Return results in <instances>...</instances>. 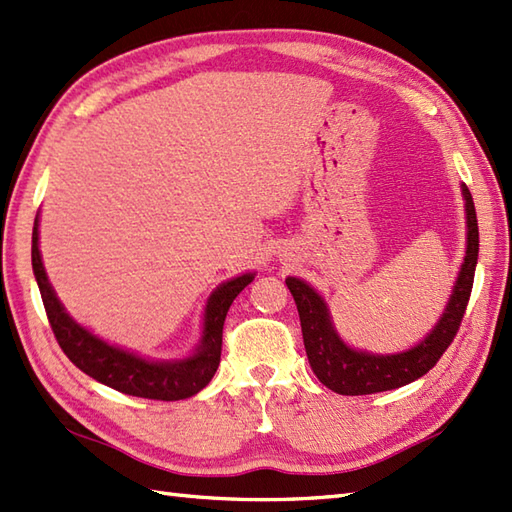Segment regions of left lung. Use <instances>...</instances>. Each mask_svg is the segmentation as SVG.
Masks as SVG:
<instances>
[{
	"label": "left lung",
	"mask_w": 512,
	"mask_h": 512,
	"mask_svg": "<svg viewBox=\"0 0 512 512\" xmlns=\"http://www.w3.org/2000/svg\"><path fill=\"white\" fill-rule=\"evenodd\" d=\"M462 195L466 200V228H469L466 231L464 264L436 328L427 334V339L407 352L383 356L352 350L336 334L330 310L319 292L297 277L286 279V286L292 292V297H295L299 310L303 345H306L310 367L325 387L343 396H365L376 394V391L396 389L427 374L440 361V356L447 352V347L453 343L455 334L460 330L466 303H469L471 297L477 250H480L475 204L466 184H462Z\"/></svg>",
	"instance_id": "1"
}]
</instances>
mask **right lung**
I'll list each match as a JSON object with an SVG mask.
<instances>
[{"label":"right lung","mask_w":512,"mask_h":512,"mask_svg":"<svg viewBox=\"0 0 512 512\" xmlns=\"http://www.w3.org/2000/svg\"><path fill=\"white\" fill-rule=\"evenodd\" d=\"M32 273H35L37 279L50 328L54 336H57V343L61 345L65 356L81 372L99 380V383L123 391L127 396L149 400L191 398L209 385V380L217 372V365H220L226 312L239 292L255 279L253 273L239 275L231 281H224L213 292L209 301H206L202 341L195 354L182 358V361H147L143 356H136L121 350V347L105 343L65 312L61 301L54 295L46 268H43L41 262L39 217H35V228H32Z\"/></svg>","instance_id":"right-lung-1"}]
</instances>
